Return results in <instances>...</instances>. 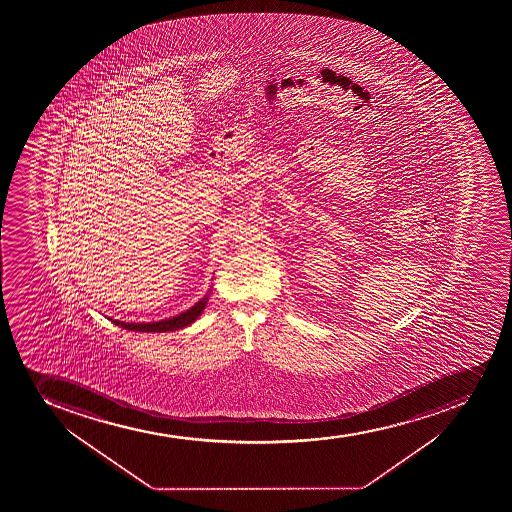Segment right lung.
<instances>
[{
    "instance_id": "add662e5",
    "label": "right lung",
    "mask_w": 512,
    "mask_h": 512,
    "mask_svg": "<svg viewBox=\"0 0 512 512\" xmlns=\"http://www.w3.org/2000/svg\"><path fill=\"white\" fill-rule=\"evenodd\" d=\"M208 295L202 300H198L197 304L190 307L187 312L172 317V319L158 320V322H142V324H128V322H120V320H112L113 324L120 325L123 329L135 330V332H172V330L185 329L187 325L192 324L200 317L205 305H207Z\"/></svg>"
}]
</instances>
